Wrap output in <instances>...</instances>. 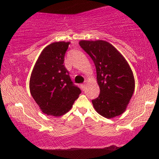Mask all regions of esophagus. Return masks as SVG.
<instances>
[{
  "instance_id": "obj_1",
  "label": "esophagus",
  "mask_w": 159,
  "mask_h": 159,
  "mask_svg": "<svg viewBox=\"0 0 159 159\" xmlns=\"http://www.w3.org/2000/svg\"><path fill=\"white\" fill-rule=\"evenodd\" d=\"M81 88L82 90H84L85 88H86V85L85 84H81Z\"/></svg>"
}]
</instances>
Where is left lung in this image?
Returning a JSON list of instances; mask_svg holds the SVG:
<instances>
[{"mask_svg":"<svg viewBox=\"0 0 159 159\" xmlns=\"http://www.w3.org/2000/svg\"><path fill=\"white\" fill-rule=\"evenodd\" d=\"M79 45L92 58L96 69L100 94L92 100L94 108L108 119L122 114L134 90V76L129 63L107 42L81 40Z\"/></svg>","mask_w":159,"mask_h":159,"instance_id":"1","label":"left lung"}]
</instances>
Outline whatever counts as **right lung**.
<instances>
[{
    "label": "right lung",
    "instance_id": "obj_1",
    "mask_svg": "<svg viewBox=\"0 0 159 159\" xmlns=\"http://www.w3.org/2000/svg\"><path fill=\"white\" fill-rule=\"evenodd\" d=\"M69 44V42H57L45 47L30 76V93L47 115L65 114L81 93L63 64Z\"/></svg>",
    "mask_w": 159,
    "mask_h": 159
}]
</instances>
